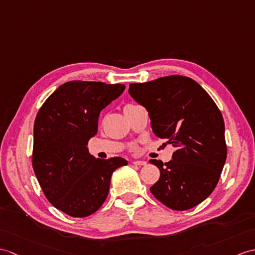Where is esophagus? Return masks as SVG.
Instances as JSON below:
<instances>
[{"label":"esophagus","instance_id":"1","mask_svg":"<svg viewBox=\"0 0 255 255\" xmlns=\"http://www.w3.org/2000/svg\"><path fill=\"white\" fill-rule=\"evenodd\" d=\"M132 164L138 165V166H142V165H145L146 162H145V161H133Z\"/></svg>","mask_w":255,"mask_h":255}]
</instances>
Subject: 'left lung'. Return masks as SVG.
I'll return each instance as SVG.
<instances>
[{
    "label": "left lung",
    "instance_id": "8db88e82",
    "mask_svg": "<svg viewBox=\"0 0 255 255\" xmlns=\"http://www.w3.org/2000/svg\"><path fill=\"white\" fill-rule=\"evenodd\" d=\"M128 92L146 109L156 137L176 147L167 163L150 159L161 171L150 191L171 210L198 205L215 189L227 157L221 111L197 81L185 76L130 84Z\"/></svg>",
    "mask_w": 255,
    "mask_h": 255
}]
</instances>
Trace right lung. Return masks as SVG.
I'll return each instance as SVG.
<instances>
[{
	"mask_svg": "<svg viewBox=\"0 0 255 255\" xmlns=\"http://www.w3.org/2000/svg\"><path fill=\"white\" fill-rule=\"evenodd\" d=\"M125 88L68 81L46 99L35 117L34 174L51 204L69 216L86 217L97 212L108 197L113 171L127 165L118 156L96 158L87 147L98 132L101 111Z\"/></svg>",
	"mask_w": 255,
	"mask_h": 255,
	"instance_id": "1",
	"label": "right lung"
}]
</instances>
